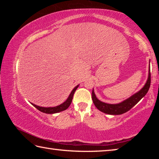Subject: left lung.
<instances>
[{
	"label": "left lung",
	"instance_id": "left-lung-1",
	"mask_svg": "<svg viewBox=\"0 0 159 159\" xmlns=\"http://www.w3.org/2000/svg\"><path fill=\"white\" fill-rule=\"evenodd\" d=\"M150 67V66H149ZM151 84V73H150V68L149 69V76L146 83L144 85V87L142 89L138 91V93L134 94L130 98H128L125 100L123 101L118 104H107L105 102H101L100 100L97 98L94 90H93L92 92V99L93 103L95 106L98 108L99 111L105 113L107 114L110 115H120L128 111L129 110L131 109L140 100V99L144 98L149 90Z\"/></svg>",
	"mask_w": 159,
	"mask_h": 159
}]
</instances>
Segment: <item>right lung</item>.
I'll return each mask as SVG.
<instances>
[{
	"mask_svg": "<svg viewBox=\"0 0 159 159\" xmlns=\"http://www.w3.org/2000/svg\"><path fill=\"white\" fill-rule=\"evenodd\" d=\"M79 85H76V87H75L74 89L72 90V91L71 92V93H70V95L69 96V98H67V99L65 102H63L62 104H61L60 105L57 106V107H43L37 106V105H36V104H32V103H31V104L36 107L37 109H39L40 111H41L43 113H45V114H55V113H58V112L64 111V110H66L70 106V104H71L72 99H73L74 94L75 93V91L76 90L78 87H79Z\"/></svg>",
	"mask_w": 159,
	"mask_h": 159,
	"instance_id": "add662e5",
	"label": "right lung"
}]
</instances>
